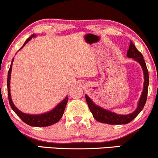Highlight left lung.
Instances as JSON below:
<instances>
[{"instance_id": "8db88e82", "label": "left lung", "mask_w": 158, "mask_h": 158, "mask_svg": "<svg viewBox=\"0 0 158 158\" xmlns=\"http://www.w3.org/2000/svg\"><path fill=\"white\" fill-rule=\"evenodd\" d=\"M127 56L128 58H132L135 61H138L139 64L142 67L143 70V74H144V87H143V90L142 95H141L140 99L138 102V107L137 108L133 113L127 115H119L113 112H110L109 110H107L101 107L97 106L92 102L91 99L87 95H85L87 103L89 107V109L93 114L94 118L97 120L98 122L108 123L110 125H121V124H127L131 122L134 119L137 117L138 114L140 113L141 110L144 108L145 104H146V99H147V94H148V82H149V79H148V72L147 70L146 64L143 59V56L140 52L136 48L135 44L133 43L130 42L129 49L127 51Z\"/></svg>"}]
</instances>
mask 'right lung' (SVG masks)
I'll use <instances>...</instances> for the list:
<instances>
[{
  "label": "right lung",
  "mask_w": 158,
  "mask_h": 158,
  "mask_svg": "<svg viewBox=\"0 0 158 158\" xmlns=\"http://www.w3.org/2000/svg\"><path fill=\"white\" fill-rule=\"evenodd\" d=\"M35 35H32L30 38H28L24 42V44L21 48L24 46L25 44L30 41L32 38L35 37ZM12 63H11L10 70L8 71V77H7V91H8V98H9V102L12 108V109L15 111V113L21 119V120L27 125L30 126H35V127H46L49 126L50 125L55 124L57 122H59V119L61 118L63 114H64V108L66 107L67 103L68 101V97H66L54 109L48 112V113L39 114V115H31V114H27L23 113V112L20 111L15 106L12 101V98L10 95V77H11V71H12Z\"/></svg>",
  "instance_id": "obj_1"
}]
</instances>
